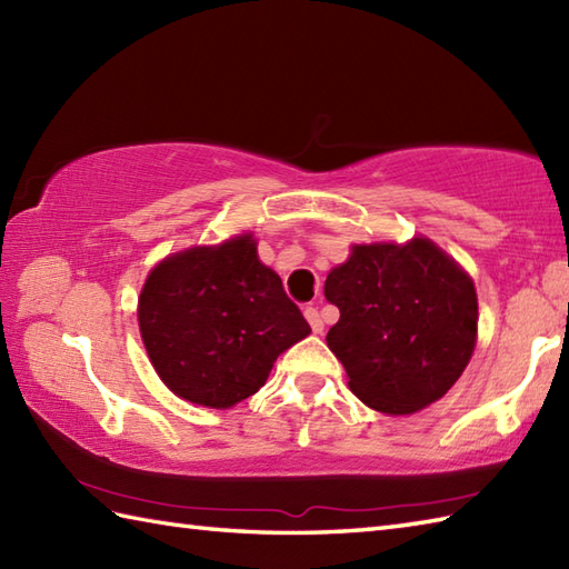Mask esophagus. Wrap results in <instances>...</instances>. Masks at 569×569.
Here are the masks:
<instances>
[{
    "mask_svg": "<svg viewBox=\"0 0 569 569\" xmlns=\"http://www.w3.org/2000/svg\"><path fill=\"white\" fill-rule=\"evenodd\" d=\"M306 320L310 322V328H312V332H322V318H320V312H318V308H306Z\"/></svg>",
    "mask_w": 569,
    "mask_h": 569,
    "instance_id": "obj_1",
    "label": "esophagus"
}]
</instances>
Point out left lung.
<instances>
[{"mask_svg": "<svg viewBox=\"0 0 569 569\" xmlns=\"http://www.w3.org/2000/svg\"><path fill=\"white\" fill-rule=\"evenodd\" d=\"M325 298L340 308L328 347L352 393L381 413L408 416L435 403L475 352V283L426 237L352 247L328 273Z\"/></svg>", "mask_w": 569, "mask_h": 569, "instance_id": "left-lung-1", "label": "left lung"}]
</instances>
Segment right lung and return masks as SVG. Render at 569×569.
Here are the masks:
<instances>
[{"label":"right lung","mask_w":569,"mask_h":569,"mask_svg":"<svg viewBox=\"0 0 569 569\" xmlns=\"http://www.w3.org/2000/svg\"><path fill=\"white\" fill-rule=\"evenodd\" d=\"M151 365L176 396L229 408L257 393L276 357L310 335L281 278L259 261L257 239L166 257L139 296Z\"/></svg>","instance_id":"1"}]
</instances>
